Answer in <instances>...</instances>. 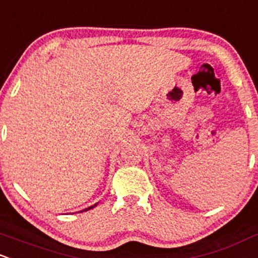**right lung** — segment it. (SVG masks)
<instances>
[{
	"label": "right lung",
	"instance_id": "1",
	"mask_svg": "<svg viewBox=\"0 0 258 258\" xmlns=\"http://www.w3.org/2000/svg\"><path fill=\"white\" fill-rule=\"evenodd\" d=\"M94 207H96V204H95V205H93V207H89L88 209H85V211H86V210H90V209H93ZM81 211H84V210H81Z\"/></svg>",
	"mask_w": 258,
	"mask_h": 258
}]
</instances>
